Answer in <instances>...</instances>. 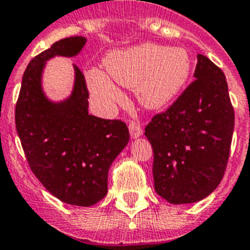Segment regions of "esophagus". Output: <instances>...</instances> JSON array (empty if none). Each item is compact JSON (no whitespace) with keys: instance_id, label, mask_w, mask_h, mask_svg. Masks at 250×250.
<instances>
[{"instance_id":"34e87169","label":"esophagus","mask_w":250,"mask_h":250,"mask_svg":"<svg viewBox=\"0 0 250 250\" xmlns=\"http://www.w3.org/2000/svg\"><path fill=\"white\" fill-rule=\"evenodd\" d=\"M128 128H129V133H131V137L132 138H138L142 136V127L140 125V123L134 122V121H131L129 122V125H128Z\"/></svg>"}]
</instances>
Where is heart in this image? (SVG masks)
<instances>
[{"label": "heart", "instance_id": "heart-1", "mask_svg": "<svg viewBox=\"0 0 250 250\" xmlns=\"http://www.w3.org/2000/svg\"><path fill=\"white\" fill-rule=\"evenodd\" d=\"M104 65L108 77L92 69L88 71V84L95 98L105 104L117 103L123 97L114 82L136 89L140 101L147 107H165L185 88L191 73L188 50L149 42L113 51Z\"/></svg>", "mask_w": 250, "mask_h": 250}]
</instances>
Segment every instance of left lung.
Listing matches in <instances>:
<instances>
[{
  "label": "left lung",
  "instance_id": "left-lung-1",
  "mask_svg": "<svg viewBox=\"0 0 250 250\" xmlns=\"http://www.w3.org/2000/svg\"><path fill=\"white\" fill-rule=\"evenodd\" d=\"M194 77L145 129L153 149L156 192L176 205L203 200L218 188L233 138L234 108L224 73L199 54Z\"/></svg>",
  "mask_w": 250,
  "mask_h": 250
}]
</instances>
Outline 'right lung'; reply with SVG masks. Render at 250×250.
Returning <instances> with one entry per match:
<instances>
[{"instance_id":"1","label":"right lung","mask_w":250,"mask_h":250,"mask_svg":"<svg viewBox=\"0 0 250 250\" xmlns=\"http://www.w3.org/2000/svg\"><path fill=\"white\" fill-rule=\"evenodd\" d=\"M83 36L56 41L29 62L15 109L16 129L34 175L62 203L92 206L108 191V171L129 141L125 122L88 113L89 92L77 65L68 99L54 103L41 86L46 62L56 55L75 56Z\"/></svg>"}]
</instances>
